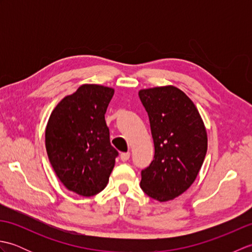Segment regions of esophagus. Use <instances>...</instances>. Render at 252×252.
<instances>
[{
	"label": "esophagus",
	"instance_id": "1",
	"mask_svg": "<svg viewBox=\"0 0 252 252\" xmlns=\"http://www.w3.org/2000/svg\"><path fill=\"white\" fill-rule=\"evenodd\" d=\"M129 158H130V153L129 152H127V153H121V155H120L121 161H126V160H129Z\"/></svg>",
	"mask_w": 252,
	"mask_h": 252
}]
</instances>
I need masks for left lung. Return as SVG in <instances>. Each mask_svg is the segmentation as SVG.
<instances>
[{
	"label": "left lung",
	"instance_id": "8db88e82",
	"mask_svg": "<svg viewBox=\"0 0 252 252\" xmlns=\"http://www.w3.org/2000/svg\"><path fill=\"white\" fill-rule=\"evenodd\" d=\"M138 96L155 145L154 160L141 172V189L154 199L168 201L194 183L207 154V132L196 106L178 88L141 90Z\"/></svg>",
	"mask_w": 252,
	"mask_h": 252
}]
</instances>
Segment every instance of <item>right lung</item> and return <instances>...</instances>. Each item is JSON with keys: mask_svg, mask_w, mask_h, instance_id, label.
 <instances>
[{"mask_svg": "<svg viewBox=\"0 0 252 252\" xmlns=\"http://www.w3.org/2000/svg\"><path fill=\"white\" fill-rule=\"evenodd\" d=\"M114 89L81 85L52 111L45 130L47 156L66 189L84 197L103 190L118 157L105 114Z\"/></svg>", "mask_w": 252, "mask_h": 252, "instance_id": "1", "label": "right lung"}]
</instances>
